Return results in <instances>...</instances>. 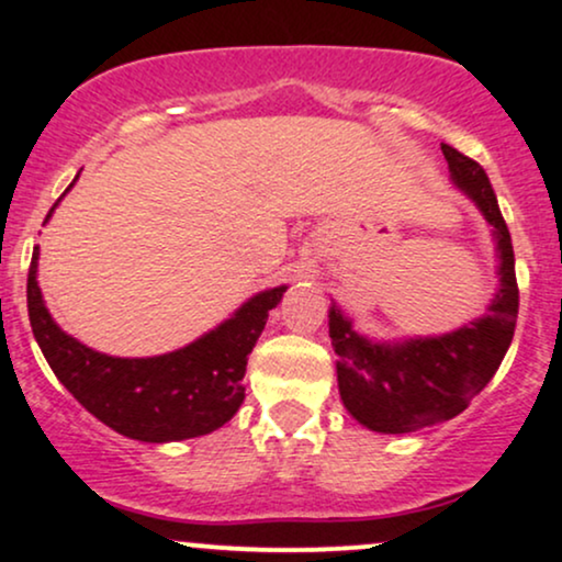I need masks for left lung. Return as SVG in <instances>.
<instances>
[{"label":"left lung","mask_w":562,"mask_h":562,"mask_svg":"<svg viewBox=\"0 0 562 562\" xmlns=\"http://www.w3.org/2000/svg\"><path fill=\"white\" fill-rule=\"evenodd\" d=\"M451 179L468 192L494 227L502 285L486 317L441 338L370 344L351 330L340 308H330V338L338 353V391L346 409L378 434H412L447 423L468 409L499 370L515 322L518 280L509 229L486 171L465 153L441 145Z\"/></svg>","instance_id":"obj_1"}]
</instances>
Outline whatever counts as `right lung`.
<instances>
[{
  "mask_svg": "<svg viewBox=\"0 0 562 562\" xmlns=\"http://www.w3.org/2000/svg\"><path fill=\"white\" fill-rule=\"evenodd\" d=\"M36 261L38 248L31 256L25 293L34 338L47 364L97 420L121 436L150 443L205 436L232 420L245 398L248 353L269 312L288 290L282 285L254 295L237 308L235 317L179 351L150 359H119L92 351L55 325L38 290Z\"/></svg>",
  "mask_w": 562,
  "mask_h": 562,
  "instance_id": "right-lung-1",
  "label": "right lung"
}]
</instances>
